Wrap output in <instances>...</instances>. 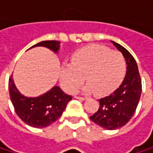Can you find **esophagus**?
Returning a JSON list of instances; mask_svg holds the SVG:
<instances>
[{"mask_svg":"<svg viewBox=\"0 0 153 153\" xmlns=\"http://www.w3.org/2000/svg\"><path fill=\"white\" fill-rule=\"evenodd\" d=\"M74 98H76V99H78V100H86L87 99V97H77V96H75L74 97Z\"/></svg>","mask_w":153,"mask_h":153,"instance_id":"1","label":"esophagus"}]
</instances>
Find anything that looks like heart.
<instances>
[{"mask_svg":"<svg viewBox=\"0 0 153 153\" xmlns=\"http://www.w3.org/2000/svg\"><path fill=\"white\" fill-rule=\"evenodd\" d=\"M126 73V60L118 51L102 45H89L75 52L71 65H63L60 83L67 93H74L84 81L81 91L105 96L121 82Z\"/></svg>","mask_w":153,"mask_h":153,"instance_id":"b5f03b06","label":"heart"}]
</instances>
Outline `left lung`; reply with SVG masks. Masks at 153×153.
Here are the masks:
<instances>
[{
	"label": "left lung",
	"mask_w": 153,
	"mask_h": 153,
	"mask_svg": "<svg viewBox=\"0 0 153 153\" xmlns=\"http://www.w3.org/2000/svg\"><path fill=\"white\" fill-rule=\"evenodd\" d=\"M111 42L126 60V76L112 94L99 99L97 111L90 116L93 122L108 130L120 128L129 121L137 110L142 93V82L135 58L124 47L112 41Z\"/></svg>",
	"instance_id": "left-lung-1"
}]
</instances>
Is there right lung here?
I'll list each match as a JSON object with an SVG mask.
<instances>
[{"mask_svg": "<svg viewBox=\"0 0 153 153\" xmlns=\"http://www.w3.org/2000/svg\"><path fill=\"white\" fill-rule=\"evenodd\" d=\"M35 47H45L57 54L60 42L44 41ZM9 90L11 103L17 116L28 126L37 128H46L60 118L72 96L66 95L58 86H54L48 92L35 97L24 96L16 87L13 76L9 80Z\"/></svg>", "mask_w": 153, "mask_h": 153, "instance_id": "right-lung-1", "label": "right lung"}]
</instances>
